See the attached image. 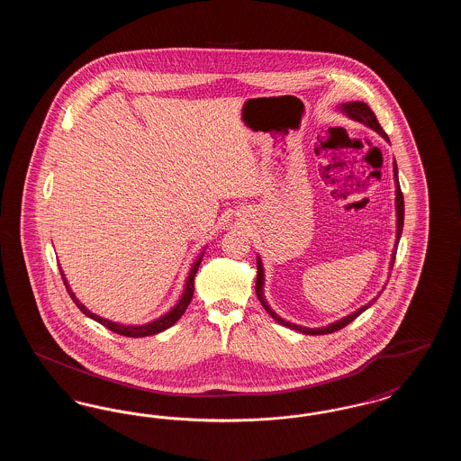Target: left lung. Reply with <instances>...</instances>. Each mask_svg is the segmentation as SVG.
I'll use <instances>...</instances> for the list:
<instances>
[{"mask_svg": "<svg viewBox=\"0 0 461 461\" xmlns=\"http://www.w3.org/2000/svg\"><path fill=\"white\" fill-rule=\"evenodd\" d=\"M342 110L352 117V119H356V121H359V122H363V124H366V126H370L372 130H375L376 132H380L385 140H389V136H387V132L382 130V126H380V122L376 121V115L373 113V110L366 105V104H363V102H352V104H346V105H342ZM394 176H395V194H397V197H395V212H397V240H395V249L394 252H393V263H391V267L394 266L395 261V252H397V243H399V239H401V233H402V224H404V197H402V192H401V186H399V181H397V167L394 166ZM263 264L261 261L258 259V280H256V294H258V299L261 301V304H263L264 309L267 311V314L273 318V320H276L280 325H284V327H288V329L297 330V331H303V333H306V335H323V333H333V331H337V330L344 329V327H348L349 323H351L352 320H356L363 311H366L368 307L372 306L373 303L378 299V297H375L372 303L368 304V306H363L361 309H357V311H354L352 314H349L348 318H342V320H339V321H335V323H331L329 327H323V329H306V327H297V325H294V323H288L285 320H282L278 314H275V311H271L269 306H267V303L264 301L263 295ZM380 295V294H378Z\"/></svg>", "mask_w": 461, "mask_h": 461, "instance_id": "1", "label": "left lung"}]
</instances>
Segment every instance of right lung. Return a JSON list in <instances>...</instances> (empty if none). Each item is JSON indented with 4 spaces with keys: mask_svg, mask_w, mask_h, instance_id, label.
<instances>
[{
    "mask_svg": "<svg viewBox=\"0 0 461 461\" xmlns=\"http://www.w3.org/2000/svg\"><path fill=\"white\" fill-rule=\"evenodd\" d=\"M200 261H202V258H198L197 263H195V266L192 267L190 276H188V280H186V286H185V294H183V297L179 299L177 306L173 307V311H169V312H167V314H164L162 318L155 320V321L149 323V325H141V327H131V325H119V323H112L109 320H104V318H100V316L93 314L91 311H88L86 307L83 306V304L76 299V295L72 294V290H70L68 285H67V280L64 278V273H62V271H60V275H62V280H64V285H66L67 292H68L70 299L76 303V306L79 307L86 316H89V318H91V320H95V321H98V323H100V325H104L105 329L112 330L113 333H119V335H124V337H134V339H136V337H149V335H155V333H158V331H164V330L173 327L176 321L185 314L186 307L190 306L192 297H194V280H195V275H197Z\"/></svg>",
    "mask_w": 461,
    "mask_h": 461,
    "instance_id": "add662e5",
    "label": "right lung"
}]
</instances>
